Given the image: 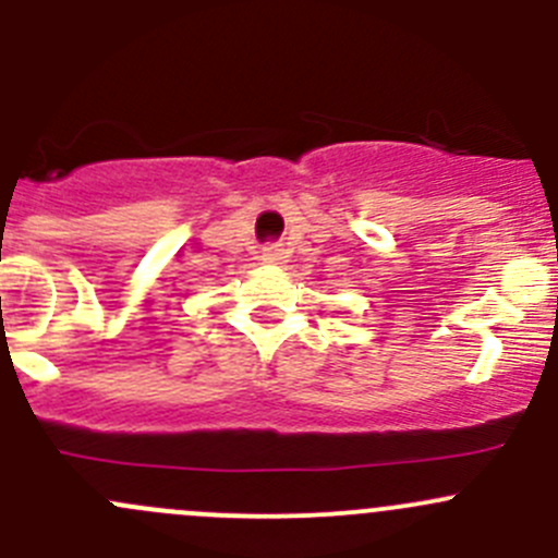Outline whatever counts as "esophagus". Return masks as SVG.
<instances>
[{"mask_svg": "<svg viewBox=\"0 0 558 558\" xmlns=\"http://www.w3.org/2000/svg\"><path fill=\"white\" fill-rule=\"evenodd\" d=\"M280 256H283V251H280L278 245H269L267 251H264V258H267V262H280Z\"/></svg>", "mask_w": 558, "mask_h": 558, "instance_id": "esophagus-1", "label": "esophagus"}]
</instances>
